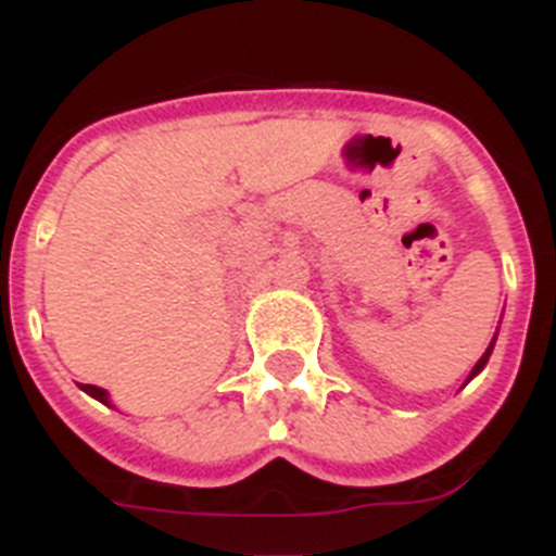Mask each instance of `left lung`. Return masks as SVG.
Listing matches in <instances>:
<instances>
[{
	"mask_svg": "<svg viewBox=\"0 0 556 556\" xmlns=\"http://www.w3.org/2000/svg\"><path fill=\"white\" fill-rule=\"evenodd\" d=\"M489 355H492V346H489V352H485V355H483V357H480V361H477V366H475V369H471V378H475L477 371L483 369V366H485V361H489Z\"/></svg>",
	"mask_w": 556,
	"mask_h": 556,
	"instance_id": "obj_1",
	"label": "left lung"
}]
</instances>
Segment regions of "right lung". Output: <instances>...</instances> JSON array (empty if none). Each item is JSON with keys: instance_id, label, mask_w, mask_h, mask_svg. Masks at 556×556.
<instances>
[{"instance_id": "obj_1", "label": "right lung", "mask_w": 556, "mask_h": 556, "mask_svg": "<svg viewBox=\"0 0 556 556\" xmlns=\"http://www.w3.org/2000/svg\"><path fill=\"white\" fill-rule=\"evenodd\" d=\"M81 389H85V392L90 394V397H96V401L108 403V392H104V389H99V387H90V383H81Z\"/></svg>"}]
</instances>
